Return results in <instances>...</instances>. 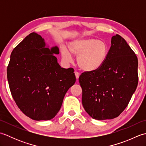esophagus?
<instances>
[{
	"instance_id": "obj_1",
	"label": "esophagus",
	"mask_w": 146,
	"mask_h": 146,
	"mask_svg": "<svg viewBox=\"0 0 146 146\" xmlns=\"http://www.w3.org/2000/svg\"><path fill=\"white\" fill-rule=\"evenodd\" d=\"M75 76H76V78L78 80L79 76H80V73L78 72H77V71H75Z\"/></svg>"
}]
</instances>
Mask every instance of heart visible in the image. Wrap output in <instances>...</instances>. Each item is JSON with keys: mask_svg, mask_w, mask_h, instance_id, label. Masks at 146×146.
<instances>
[{"mask_svg": "<svg viewBox=\"0 0 146 146\" xmlns=\"http://www.w3.org/2000/svg\"><path fill=\"white\" fill-rule=\"evenodd\" d=\"M66 49L62 48L61 56L66 62L71 60V55L77 57V64L82 70L92 72L102 67L108 55L107 43L93 38L78 39L71 41Z\"/></svg>", "mask_w": 146, "mask_h": 146, "instance_id": "1", "label": "heart"}]
</instances>
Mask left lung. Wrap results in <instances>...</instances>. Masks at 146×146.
I'll return each mask as SVG.
<instances>
[{
    "label": "left lung",
    "mask_w": 146,
    "mask_h": 146,
    "mask_svg": "<svg viewBox=\"0 0 146 146\" xmlns=\"http://www.w3.org/2000/svg\"><path fill=\"white\" fill-rule=\"evenodd\" d=\"M138 60L120 35L112 36L105 63L100 69L79 77L82 104L93 119L117 117L125 110L138 84Z\"/></svg>",
    "instance_id": "left-lung-1"
}]
</instances>
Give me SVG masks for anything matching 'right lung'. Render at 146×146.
Masks as SVG:
<instances>
[{
  "instance_id": "1",
  "label": "right lung",
  "mask_w": 146,
  "mask_h": 146,
  "mask_svg": "<svg viewBox=\"0 0 146 146\" xmlns=\"http://www.w3.org/2000/svg\"><path fill=\"white\" fill-rule=\"evenodd\" d=\"M58 46H46L36 33L26 36L11 54L7 73L12 97L20 110L31 119L54 118L65 94L76 82L73 68L60 66L54 54Z\"/></svg>"
}]
</instances>
